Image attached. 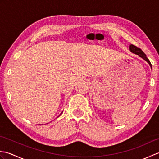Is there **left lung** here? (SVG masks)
<instances>
[{
	"mask_svg": "<svg viewBox=\"0 0 159 159\" xmlns=\"http://www.w3.org/2000/svg\"><path fill=\"white\" fill-rule=\"evenodd\" d=\"M129 50H130V51L132 53L135 54V55H138L139 57H140L141 58H142L143 60L146 61L150 65V67H151V69L152 68V64H151L150 61H149V59H148L147 58L146 54H145L139 48H138V47H137V46H134V45H133V44H130V46H129Z\"/></svg>",
	"mask_w": 159,
	"mask_h": 159,
	"instance_id": "8db88e82",
	"label": "left lung"
}]
</instances>
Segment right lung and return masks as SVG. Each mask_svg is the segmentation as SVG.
<instances>
[{"label": "right lung", "instance_id": "1", "mask_svg": "<svg viewBox=\"0 0 159 159\" xmlns=\"http://www.w3.org/2000/svg\"><path fill=\"white\" fill-rule=\"evenodd\" d=\"M63 113V111H62V112H61V113H60V115H61V113ZM60 115H59V116L58 117H59V116H60Z\"/></svg>", "mask_w": 159, "mask_h": 159}]
</instances>
